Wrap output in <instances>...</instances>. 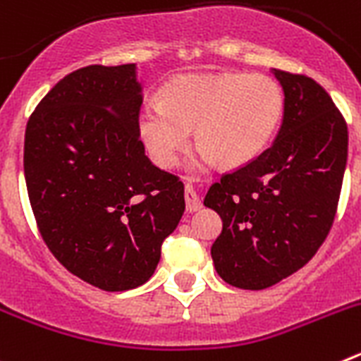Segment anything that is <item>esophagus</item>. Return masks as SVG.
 <instances>
[{
  "mask_svg": "<svg viewBox=\"0 0 361 361\" xmlns=\"http://www.w3.org/2000/svg\"><path fill=\"white\" fill-rule=\"evenodd\" d=\"M184 200H186V209L190 213L199 212V209L202 208V202H200L199 195H197V191L193 190L191 186L184 188Z\"/></svg>",
  "mask_w": 361,
  "mask_h": 361,
  "instance_id": "esophagus-1",
  "label": "esophagus"
}]
</instances>
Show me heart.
<instances>
[{"instance_id":"obj_1","label":"heart","mask_w":361,"mask_h":361,"mask_svg":"<svg viewBox=\"0 0 361 361\" xmlns=\"http://www.w3.org/2000/svg\"><path fill=\"white\" fill-rule=\"evenodd\" d=\"M286 108L279 82L264 73H186L162 88L161 103L141 108L137 126L153 161L177 164L195 128L199 142L191 155L193 170L222 161L242 166L266 149Z\"/></svg>"}]
</instances>
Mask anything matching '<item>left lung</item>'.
Instances as JSON below:
<instances>
[{
    "instance_id": "obj_1",
    "label": "left lung",
    "mask_w": 361,
    "mask_h": 361,
    "mask_svg": "<svg viewBox=\"0 0 361 361\" xmlns=\"http://www.w3.org/2000/svg\"><path fill=\"white\" fill-rule=\"evenodd\" d=\"M286 108L275 142L209 188L204 206L222 219L212 245L219 276L266 289L314 257L336 215L349 133L329 94L302 73L273 70Z\"/></svg>"
}]
</instances>
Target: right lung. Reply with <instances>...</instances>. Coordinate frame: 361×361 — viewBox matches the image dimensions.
<instances>
[{"mask_svg": "<svg viewBox=\"0 0 361 361\" xmlns=\"http://www.w3.org/2000/svg\"><path fill=\"white\" fill-rule=\"evenodd\" d=\"M135 65H90L41 99L25 132V180L44 244L85 282L128 291L152 279L184 184L152 164L137 126Z\"/></svg>", "mask_w": 361, "mask_h": 361, "instance_id": "right-lung-1", "label": "right lung"}]
</instances>
